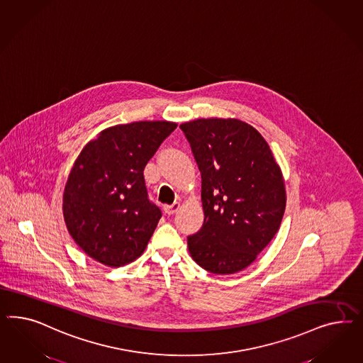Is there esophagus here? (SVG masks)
<instances>
[{"mask_svg": "<svg viewBox=\"0 0 363 363\" xmlns=\"http://www.w3.org/2000/svg\"><path fill=\"white\" fill-rule=\"evenodd\" d=\"M178 209H179V203H178V202H174L173 205H165V206H164V211H165L166 214H169V216L177 213Z\"/></svg>", "mask_w": 363, "mask_h": 363, "instance_id": "esophagus-1", "label": "esophagus"}]
</instances>
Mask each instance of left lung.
Segmentation results:
<instances>
[{
  "label": "left lung",
  "instance_id": "1",
  "mask_svg": "<svg viewBox=\"0 0 363 363\" xmlns=\"http://www.w3.org/2000/svg\"><path fill=\"white\" fill-rule=\"evenodd\" d=\"M202 178L201 230L187 237L191 258L214 274L253 264L274 238L286 208L285 182L264 137L235 118L179 125Z\"/></svg>",
  "mask_w": 363,
  "mask_h": 363
}]
</instances>
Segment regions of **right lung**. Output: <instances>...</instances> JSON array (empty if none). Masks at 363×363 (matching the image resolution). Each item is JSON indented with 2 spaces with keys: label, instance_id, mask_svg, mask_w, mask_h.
Returning <instances> with one entry per match:
<instances>
[{
  "label": "right lung",
  "instance_id": "obj_1",
  "mask_svg": "<svg viewBox=\"0 0 363 363\" xmlns=\"http://www.w3.org/2000/svg\"><path fill=\"white\" fill-rule=\"evenodd\" d=\"M176 128L167 121L116 125L78 155L64 191V220L74 242L99 264H130L146 249L162 214L149 201L143 169Z\"/></svg>",
  "mask_w": 363,
  "mask_h": 363
}]
</instances>
